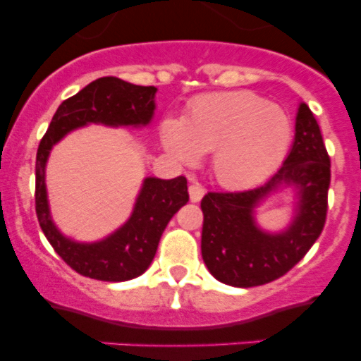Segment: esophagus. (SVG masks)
<instances>
[{
    "mask_svg": "<svg viewBox=\"0 0 361 361\" xmlns=\"http://www.w3.org/2000/svg\"><path fill=\"white\" fill-rule=\"evenodd\" d=\"M204 192H207V190H204V188L201 187L200 183H196V181L188 185V196H190L192 203H200V201L203 200Z\"/></svg>",
    "mask_w": 361,
    "mask_h": 361,
    "instance_id": "34e87169",
    "label": "esophagus"
}]
</instances>
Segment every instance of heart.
<instances>
[{"instance_id":"heart-1","label":"heart","mask_w":361,"mask_h":361,"mask_svg":"<svg viewBox=\"0 0 361 361\" xmlns=\"http://www.w3.org/2000/svg\"><path fill=\"white\" fill-rule=\"evenodd\" d=\"M292 135V119L281 106L238 90L196 99L180 123H165L161 139L167 151L183 164L214 151V176L222 185L242 187L278 169Z\"/></svg>"}]
</instances>
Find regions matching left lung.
<instances>
[{
	"instance_id": "1",
	"label": "left lung",
	"mask_w": 361,
	"mask_h": 361,
	"mask_svg": "<svg viewBox=\"0 0 361 361\" xmlns=\"http://www.w3.org/2000/svg\"><path fill=\"white\" fill-rule=\"evenodd\" d=\"M331 161L308 104L295 117V139L287 160L264 185L237 192H208L201 201V255L208 271L231 287H258L287 274L322 233L328 214ZM281 184L298 188L293 224L281 234L256 226L254 208Z\"/></svg>"
}]
</instances>
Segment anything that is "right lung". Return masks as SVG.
Returning a JSON list of instances; mask_svg holds the SVG:
<instances>
[{"mask_svg":"<svg viewBox=\"0 0 361 361\" xmlns=\"http://www.w3.org/2000/svg\"><path fill=\"white\" fill-rule=\"evenodd\" d=\"M154 87L133 85L104 76L63 101L37 149L35 212L44 235L59 257L78 274L101 281H128L151 265L167 222L188 201L187 178H146L133 214L116 233L92 244L63 237L51 221L46 194V161L63 135L89 123L146 126L154 112Z\"/></svg>","mask_w":361,"mask_h":361,"instance_id":"1","label":"right lung"}]
</instances>
